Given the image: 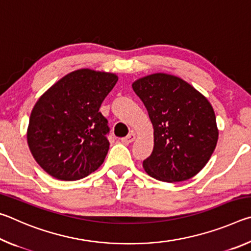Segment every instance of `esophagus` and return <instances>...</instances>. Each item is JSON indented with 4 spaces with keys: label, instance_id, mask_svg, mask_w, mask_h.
Instances as JSON below:
<instances>
[{
    "label": "esophagus",
    "instance_id": "34e87169",
    "mask_svg": "<svg viewBox=\"0 0 251 251\" xmlns=\"http://www.w3.org/2000/svg\"><path fill=\"white\" fill-rule=\"evenodd\" d=\"M135 138H136V134L134 133V131H131V133L127 135L126 137L122 138V142H124L126 144H130L135 141Z\"/></svg>",
    "mask_w": 251,
    "mask_h": 251
}]
</instances>
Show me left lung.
<instances>
[{
  "label": "left lung",
  "instance_id": "obj_1",
  "mask_svg": "<svg viewBox=\"0 0 251 251\" xmlns=\"http://www.w3.org/2000/svg\"><path fill=\"white\" fill-rule=\"evenodd\" d=\"M133 90L145 105L154 127V150L143 161L151 177L184 181L206 166L218 141L214 108L186 80L155 73L135 80Z\"/></svg>",
  "mask_w": 251,
  "mask_h": 251
}]
</instances>
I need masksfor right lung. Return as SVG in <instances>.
<instances>
[{
	"instance_id": "1",
	"label": "right lung",
	"mask_w": 251,
	"mask_h": 251,
	"mask_svg": "<svg viewBox=\"0 0 251 251\" xmlns=\"http://www.w3.org/2000/svg\"><path fill=\"white\" fill-rule=\"evenodd\" d=\"M117 80L114 73L80 69L57 80L36 101L27 145L49 175L77 180L104 163L109 128L100 108Z\"/></svg>"
}]
</instances>
